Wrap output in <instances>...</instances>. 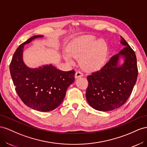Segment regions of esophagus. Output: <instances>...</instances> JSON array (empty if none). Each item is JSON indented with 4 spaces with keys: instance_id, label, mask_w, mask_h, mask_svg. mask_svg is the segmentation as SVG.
Returning a JSON list of instances; mask_svg holds the SVG:
<instances>
[{
    "instance_id": "1",
    "label": "esophagus",
    "mask_w": 147,
    "mask_h": 147,
    "mask_svg": "<svg viewBox=\"0 0 147 147\" xmlns=\"http://www.w3.org/2000/svg\"><path fill=\"white\" fill-rule=\"evenodd\" d=\"M83 76H84L83 73L82 72H81V71H77V72L76 73V74H75V78L77 79V78H78L79 77H82Z\"/></svg>"
}]
</instances>
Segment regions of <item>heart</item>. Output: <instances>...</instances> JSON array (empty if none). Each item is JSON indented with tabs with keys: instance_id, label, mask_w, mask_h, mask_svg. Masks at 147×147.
Masks as SVG:
<instances>
[{
	"instance_id": "obj_1",
	"label": "heart",
	"mask_w": 147,
	"mask_h": 147,
	"mask_svg": "<svg viewBox=\"0 0 147 147\" xmlns=\"http://www.w3.org/2000/svg\"><path fill=\"white\" fill-rule=\"evenodd\" d=\"M68 52L64 54V58L69 63L73 64L75 58L79 57V63L87 71L97 70L107 61L109 47L103 39H97L92 35L79 37L68 45Z\"/></svg>"
}]
</instances>
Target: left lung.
Returning <instances> with one entry per match:
<instances>
[{
	"instance_id": "left-lung-1",
	"label": "left lung",
	"mask_w": 147,
	"mask_h": 147,
	"mask_svg": "<svg viewBox=\"0 0 147 147\" xmlns=\"http://www.w3.org/2000/svg\"><path fill=\"white\" fill-rule=\"evenodd\" d=\"M120 43L124 48L113 56L102 68L87 76L86 99L96 110L111 111L123 106L137 81L136 53L121 36Z\"/></svg>"
}]
</instances>
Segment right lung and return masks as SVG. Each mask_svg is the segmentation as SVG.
Returning <instances> with one entry per match:
<instances>
[{"label": "right lung", "mask_w": 147, "mask_h": 147, "mask_svg": "<svg viewBox=\"0 0 147 147\" xmlns=\"http://www.w3.org/2000/svg\"><path fill=\"white\" fill-rule=\"evenodd\" d=\"M30 37L16 50L10 65V71L15 90L28 107L39 111L55 110L65 98L68 87L74 82L75 71H63L52 64L29 68L23 61L24 45L43 37Z\"/></svg>", "instance_id": "obj_1"}]
</instances>
